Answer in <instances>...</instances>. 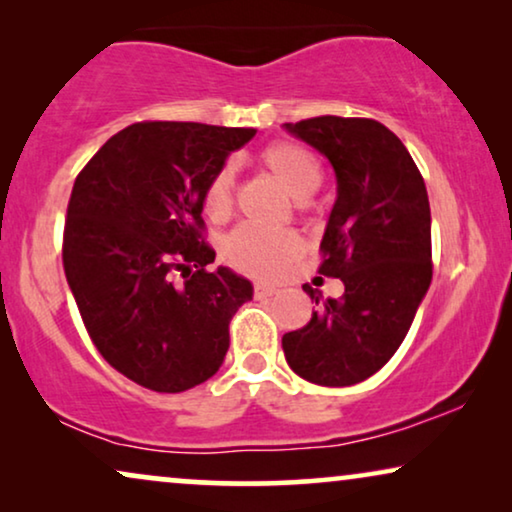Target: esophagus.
<instances>
[{
  "mask_svg": "<svg viewBox=\"0 0 512 512\" xmlns=\"http://www.w3.org/2000/svg\"><path fill=\"white\" fill-rule=\"evenodd\" d=\"M279 289L275 284H268V282H256L254 284V296L256 298H270V296H275Z\"/></svg>",
  "mask_w": 512,
  "mask_h": 512,
  "instance_id": "1",
  "label": "esophagus"
}]
</instances>
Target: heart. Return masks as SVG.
<instances>
[{
	"mask_svg": "<svg viewBox=\"0 0 512 512\" xmlns=\"http://www.w3.org/2000/svg\"><path fill=\"white\" fill-rule=\"evenodd\" d=\"M261 163L296 200H307L321 184V165L312 151L296 142L265 146ZM233 209V172L221 167L202 191V212L212 221L228 219ZM300 237L293 230H270L261 226H237L223 242V258L230 268L251 277H275L296 261Z\"/></svg>",
	"mask_w": 512,
	"mask_h": 512,
	"instance_id": "obj_1",
	"label": "heart"
}]
</instances>
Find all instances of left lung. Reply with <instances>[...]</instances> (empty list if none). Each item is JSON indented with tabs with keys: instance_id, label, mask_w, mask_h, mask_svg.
I'll return each mask as SVG.
<instances>
[{
	"instance_id": "left-lung-1",
	"label": "left lung",
	"mask_w": 512,
	"mask_h": 512,
	"mask_svg": "<svg viewBox=\"0 0 512 512\" xmlns=\"http://www.w3.org/2000/svg\"><path fill=\"white\" fill-rule=\"evenodd\" d=\"M284 128L324 153L338 198L321 240L319 272L345 284L298 331L284 333L286 363L321 387H349L375 375L408 335L431 284V207L415 160L373 118L317 116Z\"/></svg>"
}]
</instances>
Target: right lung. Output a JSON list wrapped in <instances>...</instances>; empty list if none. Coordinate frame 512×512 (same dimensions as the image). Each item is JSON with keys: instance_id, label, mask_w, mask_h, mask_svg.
Returning <instances> with one entry per match:
<instances>
[{"instance_id": "1", "label": "right lung", "mask_w": 512, "mask_h": 512, "mask_svg": "<svg viewBox=\"0 0 512 512\" xmlns=\"http://www.w3.org/2000/svg\"><path fill=\"white\" fill-rule=\"evenodd\" d=\"M254 128L142 121L116 132L79 172L62 265L86 331L128 380L179 394L209 380L228 324L254 296L233 270H207L202 191Z\"/></svg>"}]
</instances>
